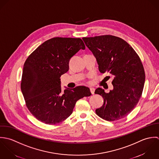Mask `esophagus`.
Listing matches in <instances>:
<instances>
[{
  "label": "esophagus",
  "instance_id": "obj_1",
  "mask_svg": "<svg viewBox=\"0 0 159 159\" xmlns=\"http://www.w3.org/2000/svg\"><path fill=\"white\" fill-rule=\"evenodd\" d=\"M95 89L94 88H90V91L92 95H93L95 93Z\"/></svg>",
  "mask_w": 159,
  "mask_h": 159
}]
</instances>
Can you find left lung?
I'll use <instances>...</instances> for the list:
<instances>
[{"instance_id":"obj_1","label":"left lung","mask_w":159,"mask_h":159,"mask_svg":"<svg viewBox=\"0 0 159 159\" xmlns=\"http://www.w3.org/2000/svg\"><path fill=\"white\" fill-rule=\"evenodd\" d=\"M82 39L95 57L99 70L114 76V89L109 93L101 88L96 89L95 93L104 99L103 105L96 109V114L111 122L127 117L137 105L144 88L145 72L140 58L126 41L114 35Z\"/></svg>"}]
</instances>
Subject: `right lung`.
Wrapping results in <instances>:
<instances>
[{"label":"right lung","instance_id":"obj_1","mask_svg":"<svg viewBox=\"0 0 159 159\" xmlns=\"http://www.w3.org/2000/svg\"><path fill=\"white\" fill-rule=\"evenodd\" d=\"M85 45L80 38L54 37L39 46L24 64L21 89L26 106L39 121L55 125L72 113L76 102L91 95L90 89L78 86L61 91L60 77L69 62Z\"/></svg>","mask_w":159,"mask_h":159}]
</instances>
